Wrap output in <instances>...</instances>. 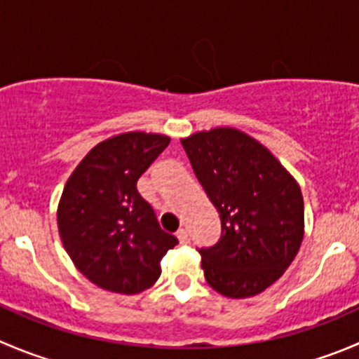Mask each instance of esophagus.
I'll use <instances>...</instances> for the list:
<instances>
[{"mask_svg":"<svg viewBox=\"0 0 359 359\" xmlns=\"http://www.w3.org/2000/svg\"><path fill=\"white\" fill-rule=\"evenodd\" d=\"M177 238H179V242L184 243V245H186V243H189V235H187V229L180 228L179 231H177Z\"/></svg>","mask_w":359,"mask_h":359,"instance_id":"obj_1","label":"esophagus"}]
</instances>
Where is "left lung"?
<instances>
[{
    "instance_id": "left-lung-1",
    "label": "left lung",
    "mask_w": 359,
    "mask_h": 359,
    "mask_svg": "<svg viewBox=\"0 0 359 359\" xmlns=\"http://www.w3.org/2000/svg\"><path fill=\"white\" fill-rule=\"evenodd\" d=\"M180 144L221 217V240L200 249L208 286L235 300L263 293L283 277L304 240L297 179L236 128L196 131Z\"/></svg>"
}]
</instances>
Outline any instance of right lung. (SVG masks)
<instances>
[{
	"instance_id": "obj_1",
	"label": "right lung",
	"mask_w": 359,
	"mask_h": 359,
	"mask_svg": "<svg viewBox=\"0 0 359 359\" xmlns=\"http://www.w3.org/2000/svg\"><path fill=\"white\" fill-rule=\"evenodd\" d=\"M170 137L126 131L100 142L68 177L57 229L69 259L105 291L138 294L161 276L159 261L179 240L159 228L137 182Z\"/></svg>"
}]
</instances>
